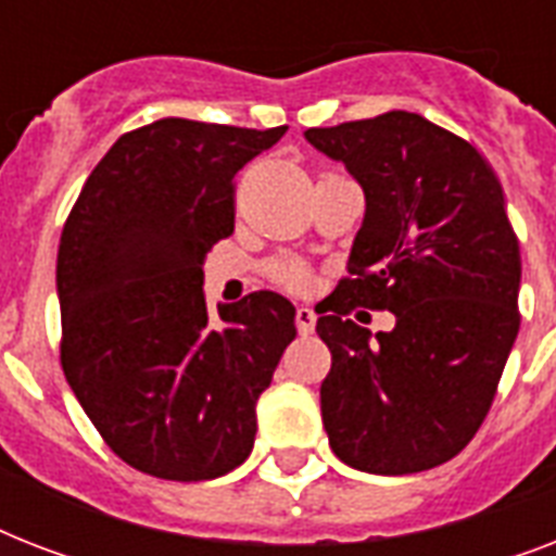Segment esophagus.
<instances>
[{"label":"esophagus","mask_w":556,"mask_h":556,"mask_svg":"<svg viewBox=\"0 0 556 556\" xmlns=\"http://www.w3.org/2000/svg\"><path fill=\"white\" fill-rule=\"evenodd\" d=\"M294 323H296V331H300V334H312L314 326H317V314L303 305V308H296Z\"/></svg>","instance_id":"esophagus-1"}]
</instances>
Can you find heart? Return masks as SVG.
Wrapping results in <instances>:
<instances>
[{"label": "heart", "mask_w": 556, "mask_h": 556, "mask_svg": "<svg viewBox=\"0 0 556 556\" xmlns=\"http://www.w3.org/2000/svg\"><path fill=\"white\" fill-rule=\"evenodd\" d=\"M268 277L282 288H291V291H303L308 286V270L294 260H274L268 265Z\"/></svg>", "instance_id": "b5f03b06"}]
</instances>
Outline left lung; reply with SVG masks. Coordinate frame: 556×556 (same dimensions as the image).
Returning a JSON list of instances; mask_svg holds the SVG:
<instances>
[{
  "mask_svg": "<svg viewBox=\"0 0 556 556\" xmlns=\"http://www.w3.org/2000/svg\"><path fill=\"white\" fill-rule=\"evenodd\" d=\"M305 138L366 195L349 277L317 320L331 450L380 476L444 465L482 427L519 331L522 262L500 181L476 147L415 112ZM355 307L392 311L396 329L369 341Z\"/></svg>",
  "mask_w": 556,
  "mask_h": 556,
  "instance_id": "left-lung-1",
  "label": "left lung"
}]
</instances>
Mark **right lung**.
<instances>
[{
	"mask_svg": "<svg viewBox=\"0 0 556 556\" xmlns=\"http://www.w3.org/2000/svg\"><path fill=\"white\" fill-rule=\"evenodd\" d=\"M286 129L185 117L132 129L65 218L60 364L112 453L141 473L204 482L251 456L294 305L253 291L210 317L201 265L233 233V176Z\"/></svg>",
	"mask_w": 556,
	"mask_h": 556,
	"instance_id": "right-lung-1",
	"label": "right lung"
}]
</instances>
